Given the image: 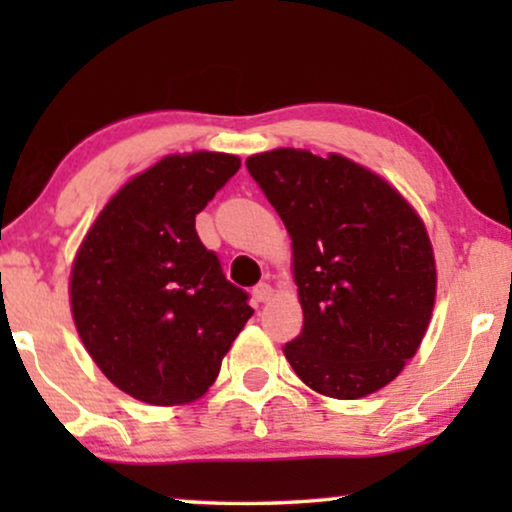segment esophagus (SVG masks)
<instances>
[{"label":"esophagus","instance_id":"34e87169","mask_svg":"<svg viewBox=\"0 0 512 512\" xmlns=\"http://www.w3.org/2000/svg\"><path fill=\"white\" fill-rule=\"evenodd\" d=\"M252 297H255V302H267L271 297V285L269 283H257L255 288H252Z\"/></svg>","mask_w":512,"mask_h":512}]
</instances>
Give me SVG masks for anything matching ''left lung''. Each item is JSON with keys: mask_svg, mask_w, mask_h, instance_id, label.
<instances>
[{"mask_svg": "<svg viewBox=\"0 0 512 512\" xmlns=\"http://www.w3.org/2000/svg\"><path fill=\"white\" fill-rule=\"evenodd\" d=\"M288 229L304 311L285 358L313 391L370 395L417 353L435 302L424 222L379 175L339 154L274 149L245 161Z\"/></svg>", "mask_w": 512, "mask_h": 512, "instance_id": "1", "label": "left lung"}]
</instances>
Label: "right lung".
<instances>
[{"mask_svg":"<svg viewBox=\"0 0 512 512\" xmlns=\"http://www.w3.org/2000/svg\"><path fill=\"white\" fill-rule=\"evenodd\" d=\"M238 156L175 154L107 203L72 267V313L102 374L149 405L192 403L252 316L243 288L196 234Z\"/></svg>","mask_w":512,"mask_h":512,"instance_id":"add662e5","label":"right lung"}]
</instances>
